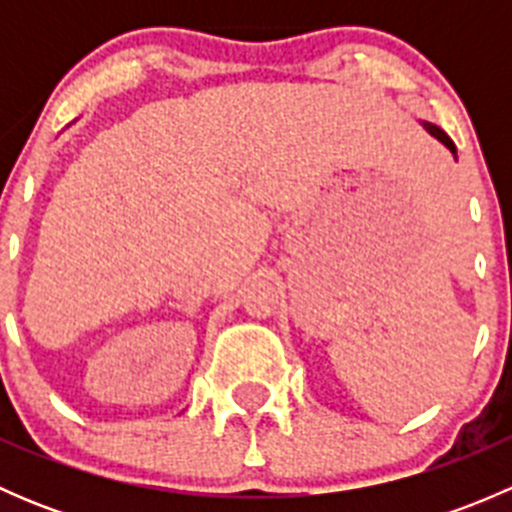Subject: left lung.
<instances>
[{"instance_id":"obj_1","label":"left lung","mask_w":512,"mask_h":512,"mask_svg":"<svg viewBox=\"0 0 512 512\" xmlns=\"http://www.w3.org/2000/svg\"><path fill=\"white\" fill-rule=\"evenodd\" d=\"M423 128H426V131L431 133L433 138H438V141H441L443 146L448 148V151H451V153H456V146H453V141H451V138L446 136V133L441 131V128H438V126H433V123H428V121H423Z\"/></svg>"}]
</instances>
